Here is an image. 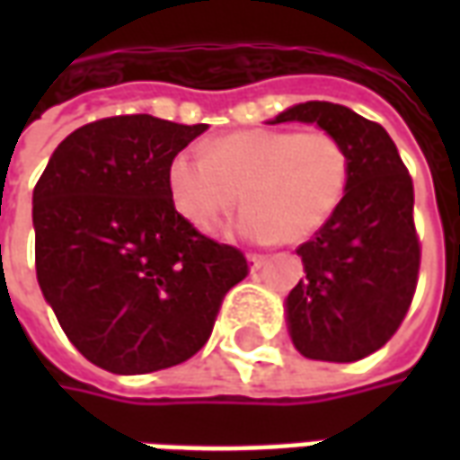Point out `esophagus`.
I'll return each mask as SVG.
<instances>
[{
    "label": "esophagus",
    "instance_id": "1",
    "mask_svg": "<svg viewBox=\"0 0 460 460\" xmlns=\"http://www.w3.org/2000/svg\"><path fill=\"white\" fill-rule=\"evenodd\" d=\"M266 256H261V253H249V269H251V273H253V270H259L261 266H263V263H266Z\"/></svg>",
    "mask_w": 460,
    "mask_h": 460
}]
</instances>
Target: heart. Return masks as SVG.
I'll return each instance as SVG.
<instances>
[{"label": "heart", "instance_id": "1", "mask_svg": "<svg viewBox=\"0 0 460 460\" xmlns=\"http://www.w3.org/2000/svg\"><path fill=\"white\" fill-rule=\"evenodd\" d=\"M349 152L328 130H236L177 152L164 170L172 209L191 229L211 231L241 201L231 234L298 243L330 221L349 184Z\"/></svg>", "mask_w": 460, "mask_h": 460}]
</instances>
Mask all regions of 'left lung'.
Returning a JSON list of instances; mask_svg holds the SVG:
<instances>
[{"label": "left lung", "mask_w": 460, "mask_h": 460, "mask_svg": "<svg viewBox=\"0 0 460 460\" xmlns=\"http://www.w3.org/2000/svg\"><path fill=\"white\" fill-rule=\"evenodd\" d=\"M290 120L338 135L352 162L338 211L296 251L305 276L286 298L290 340L308 359L357 362L386 345L414 298V184L379 122L325 101L293 105L270 122Z\"/></svg>", "instance_id": "1"}]
</instances>
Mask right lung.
<instances>
[{
    "label": "right lung",
    "mask_w": 460,
    "mask_h": 460,
    "mask_svg": "<svg viewBox=\"0 0 460 460\" xmlns=\"http://www.w3.org/2000/svg\"><path fill=\"white\" fill-rule=\"evenodd\" d=\"M207 125L115 115L74 130L34 187L36 279L75 349L113 375L181 365L249 276L234 246L181 221L167 162Z\"/></svg>",
    "instance_id": "add662e5"
}]
</instances>
